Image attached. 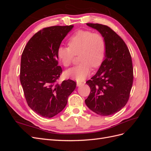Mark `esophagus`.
I'll return each instance as SVG.
<instances>
[{"instance_id": "1", "label": "esophagus", "mask_w": 151, "mask_h": 151, "mask_svg": "<svg viewBox=\"0 0 151 151\" xmlns=\"http://www.w3.org/2000/svg\"><path fill=\"white\" fill-rule=\"evenodd\" d=\"M82 84H83V83H82V82H79V81L77 82V86H81Z\"/></svg>"}]
</instances>
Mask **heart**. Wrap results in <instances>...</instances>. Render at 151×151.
I'll list each match as a JSON object with an SVG mask.
<instances>
[{
    "label": "heart",
    "instance_id": "1",
    "mask_svg": "<svg viewBox=\"0 0 151 151\" xmlns=\"http://www.w3.org/2000/svg\"><path fill=\"white\" fill-rule=\"evenodd\" d=\"M68 47H60L57 57L63 65L67 67L75 55H79V64L67 70V77L77 81H83L91 72V67L97 68L102 64L106 55V44L103 36L90 30H79L68 41Z\"/></svg>",
    "mask_w": 151,
    "mask_h": 151
}]
</instances>
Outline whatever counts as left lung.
Here are the masks:
<instances>
[{
	"label": "left lung",
	"instance_id": "1",
	"mask_svg": "<svg viewBox=\"0 0 151 151\" xmlns=\"http://www.w3.org/2000/svg\"><path fill=\"white\" fill-rule=\"evenodd\" d=\"M87 25L103 36L106 51L98 71L86 82L91 92L85 103L99 115H111L129 101L134 80L132 57L124 41L109 27L98 23Z\"/></svg>",
	"mask_w": 151,
	"mask_h": 151
}]
</instances>
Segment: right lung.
<instances>
[{
    "label": "right lung",
    "instance_id": "add662e5",
    "mask_svg": "<svg viewBox=\"0 0 151 151\" xmlns=\"http://www.w3.org/2000/svg\"><path fill=\"white\" fill-rule=\"evenodd\" d=\"M73 28L55 26L35 33L26 44L21 60L20 81L28 106L38 115L52 118L63 110L76 83H57L62 69L58 66L57 50Z\"/></svg>",
    "mask_w": 151,
    "mask_h": 151
}]
</instances>
